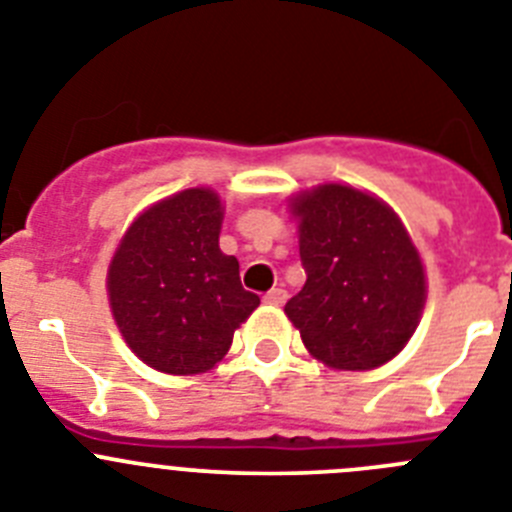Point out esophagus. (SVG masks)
Instances as JSON below:
<instances>
[{
  "instance_id": "1",
  "label": "esophagus",
  "mask_w": 512,
  "mask_h": 512,
  "mask_svg": "<svg viewBox=\"0 0 512 512\" xmlns=\"http://www.w3.org/2000/svg\"><path fill=\"white\" fill-rule=\"evenodd\" d=\"M264 302H266V305H274V307L284 305V302H287V292H284L282 287H274L271 292H266Z\"/></svg>"
}]
</instances>
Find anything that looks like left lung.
I'll return each mask as SVG.
<instances>
[{
    "instance_id": "left-lung-1",
    "label": "left lung",
    "mask_w": 512,
    "mask_h": 512,
    "mask_svg": "<svg viewBox=\"0 0 512 512\" xmlns=\"http://www.w3.org/2000/svg\"><path fill=\"white\" fill-rule=\"evenodd\" d=\"M307 282L284 305L318 361L366 372L400 354L420 323L425 271L390 205L343 184L292 197Z\"/></svg>"
}]
</instances>
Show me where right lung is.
Instances as JSON below:
<instances>
[{
    "instance_id": "1",
    "label": "right lung",
    "mask_w": 512,
    "mask_h": 512,
    "mask_svg": "<svg viewBox=\"0 0 512 512\" xmlns=\"http://www.w3.org/2000/svg\"><path fill=\"white\" fill-rule=\"evenodd\" d=\"M223 202L194 187L135 217L107 269L112 318L143 364L202 374L228 354L235 328L259 307L238 259L220 251Z\"/></svg>"
}]
</instances>
